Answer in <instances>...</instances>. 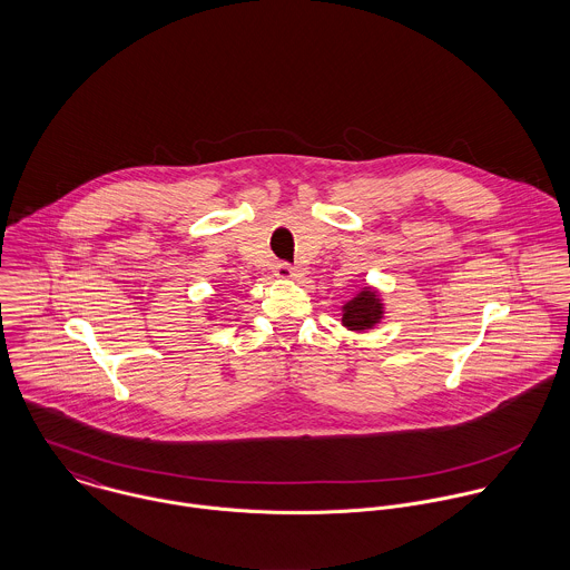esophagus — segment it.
Wrapping results in <instances>:
<instances>
[{"instance_id": "esophagus-1", "label": "esophagus", "mask_w": 570, "mask_h": 570, "mask_svg": "<svg viewBox=\"0 0 570 570\" xmlns=\"http://www.w3.org/2000/svg\"><path fill=\"white\" fill-rule=\"evenodd\" d=\"M274 276H276V278H281V281H294V278H298V276H301V269L292 267L289 263H276V267H274Z\"/></svg>"}]
</instances>
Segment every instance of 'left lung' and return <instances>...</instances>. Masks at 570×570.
Listing matches in <instances>:
<instances>
[{"label":"left lung","instance_id":"1","mask_svg":"<svg viewBox=\"0 0 570 570\" xmlns=\"http://www.w3.org/2000/svg\"><path fill=\"white\" fill-rule=\"evenodd\" d=\"M384 318V303L375 287H362L351 301L342 305V325L348 331H366Z\"/></svg>","mask_w":570,"mask_h":570}]
</instances>
